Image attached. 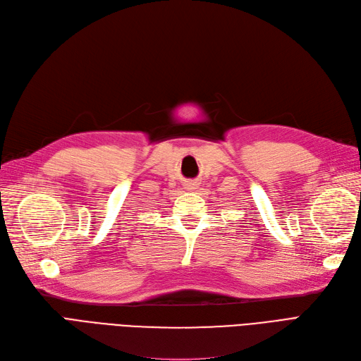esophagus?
Returning a JSON list of instances; mask_svg holds the SVG:
<instances>
[{"mask_svg":"<svg viewBox=\"0 0 361 361\" xmlns=\"http://www.w3.org/2000/svg\"><path fill=\"white\" fill-rule=\"evenodd\" d=\"M189 185H193V184H189Z\"/></svg>","mask_w":361,"mask_h":361,"instance_id":"1","label":"esophagus"}]
</instances>
